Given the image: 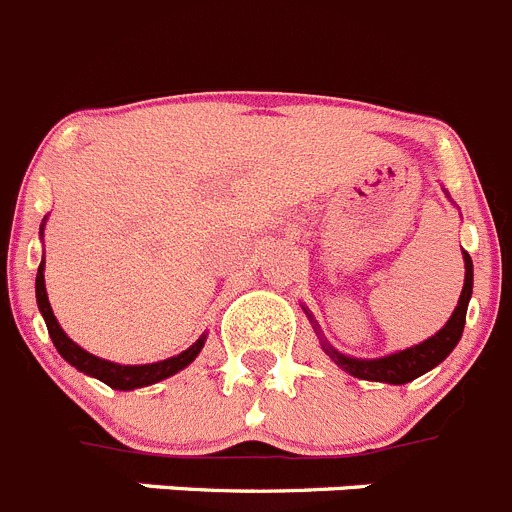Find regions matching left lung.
<instances>
[{
	"instance_id": "left-lung-1",
	"label": "left lung",
	"mask_w": 512,
	"mask_h": 512,
	"mask_svg": "<svg viewBox=\"0 0 512 512\" xmlns=\"http://www.w3.org/2000/svg\"><path fill=\"white\" fill-rule=\"evenodd\" d=\"M462 257H465V285H462L460 300H457V308L455 313L450 315V321L444 323V328H439L432 338H427V341L417 343V346L412 348H404V351L381 358H351L346 356V353H338L331 343L321 338L323 351L331 356L333 364L341 366L343 371H348V374L356 376V379L384 381V384H407V381H414L417 376L427 374L429 369L442 364L444 358L452 353V348L457 346V341L462 338L467 303H470L472 298V260L467 252H462ZM308 318L313 321V315L310 313ZM315 331H318V328H315ZM318 336H321V333H318Z\"/></svg>"
}]
</instances>
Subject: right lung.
<instances>
[{"instance_id":"obj_1","label":"right lung","mask_w":512,"mask_h":512,"mask_svg":"<svg viewBox=\"0 0 512 512\" xmlns=\"http://www.w3.org/2000/svg\"><path fill=\"white\" fill-rule=\"evenodd\" d=\"M42 229H45V224L40 227V237H42ZM35 293H37V308H40L42 318H45L47 333H50L57 353H60L70 366H75V369L83 371V374L95 376V379H100L103 384L111 386V389L131 391V389H141V386H148V384H156V381L161 379H169V376L179 374L181 369H186V366L199 356V351L204 348V341H207V336H202L194 346L181 351L179 356L164 358V361H156V364H143V366L113 364V361H105V358H98L93 356V353L85 351V348H80L78 343H75L73 338H68V333L60 328V323H57L55 313H52L50 308V300H47L45 260H42L40 267H37Z\"/></svg>"}]
</instances>
